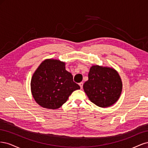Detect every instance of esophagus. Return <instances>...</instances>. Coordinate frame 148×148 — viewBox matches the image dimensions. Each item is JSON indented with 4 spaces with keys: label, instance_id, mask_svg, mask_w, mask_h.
Here are the masks:
<instances>
[{
    "label": "esophagus",
    "instance_id": "esophagus-1",
    "mask_svg": "<svg viewBox=\"0 0 148 148\" xmlns=\"http://www.w3.org/2000/svg\"><path fill=\"white\" fill-rule=\"evenodd\" d=\"M79 85L80 88H81V89H82V88H83V82L79 83Z\"/></svg>",
    "mask_w": 148,
    "mask_h": 148
}]
</instances>
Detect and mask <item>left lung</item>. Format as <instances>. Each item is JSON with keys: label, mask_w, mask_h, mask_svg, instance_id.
<instances>
[{"label": "left lung", "mask_w": 148, "mask_h": 148, "mask_svg": "<svg viewBox=\"0 0 148 148\" xmlns=\"http://www.w3.org/2000/svg\"><path fill=\"white\" fill-rule=\"evenodd\" d=\"M83 89L94 104L100 107H107L119 100L122 91V82L114 68L92 65Z\"/></svg>", "instance_id": "1"}]
</instances>
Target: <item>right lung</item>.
I'll return each instance as SVG.
<instances>
[{"mask_svg":"<svg viewBox=\"0 0 148 148\" xmlns=\"http://www.w3.org/2000/svg\"><path fill=\"white\" fill-rule=\"evenodd\" d=\"M80 89L73 76L65 70V63L48 59L39 65L31 80V91L35 101L44 108L59 109L71 94Z\"/></svg>","mask_w":148,"mask_h":148,"instance_id":"right-lung-1","label":"right lung"}]
</instances>
